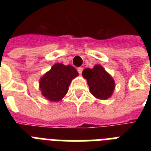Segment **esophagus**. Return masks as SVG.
I'll list each match as a JSON object with an SVG mask.
<instances>
[{
  "instance_id": "esophagus-1",
  "label": "esophagus",
  "mask_w": 151,
  "mask_h": 151,
  "mask_svg": "<svg viewBox=\"0 0 151 151\" xmlns=\"http://www.w3.org/2000/svg\"><path fill=\"white\" fill-rule=\"evenodd\" d=\"M78 73H79L81 74V73H82V71H83V68H82V67H78Z\"/></svg>"
}]
</instances>
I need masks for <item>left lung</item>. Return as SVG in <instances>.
Returning <instances> with one entry per match:
<instances>
[{"label":"left lung","instance_id":"1","mask_svg":"<svg viewBox=\"0 0 151 151\" xmlns=\"http://www.w3.org/2000/svg\"><path fill=\"white\" fill-rule=\"evenodd\" d=\"M82 76L87 80L90 92L96 99H107L112 96L115 88L114 80L101 65L85 69Z\"/></svg>","mask_w":151,"mask_h":151}]
</instances>
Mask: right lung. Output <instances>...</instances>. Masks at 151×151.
Segmentation results:
<instances>
[{
	"instance_id": "obj_1",
	"label": "right lung",
	"mask_w": 151,
	"mask_h": 151,
	"mask_svg": "<svg viewBox=\"0 0 151 151\" xmlns=\"http://www.w3.org/2000/svg\"><path fill=\"white\" fill-rule=\"evenodd\" d=\"M78 76V71L73 66L58 63L41 77L39 88L45 99L59 102L66 95L72 80Z\"/></svg>"
}]
</instances>
